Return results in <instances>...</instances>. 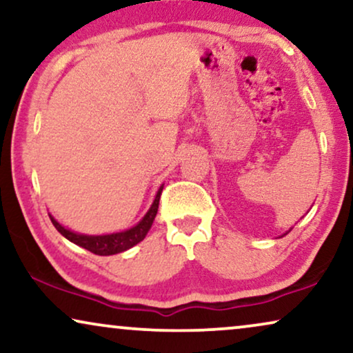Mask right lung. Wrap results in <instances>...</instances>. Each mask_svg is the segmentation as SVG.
<instances>
[{
	"instance_id": "1",
	"label": "right lung",
	"mask_w": 353,
	"mask_h": 353,
	"mask_svg": "<svg viewBox=\"0 0 353 353\" xmlns=\"http://www.w3.org/2000/svg\"><path fill=\"white\" fill-rule=\"evenodd\" d=\"M163 186L159 188L156 199H154L151 209L148 210V214L143 216V220L139 221L138 225H134L133 228H130L127 231H122V233H112V234H101V236H88V234H79L74 233V231L64 228V226L57 223V221L52 219L50 215V219L52 221V225L56 226V230L59 233L74 243L80 248H83L90 252H93L96 255H114L119 252H123L133 245H137L138 243L146 238L148 231L151 230L152 221L157 215V209H159V199H161Z\"/></svg>"
}]
</instances>
